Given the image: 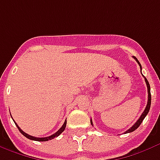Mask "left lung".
Instances as JSON below:
<instances>
[{
  "label": "left lung",
  "mask_w": 160,
  "mask_h": 160,
  "mask_svg": "<svg viewBox=\"0 0 160 160\" xmlns=\"http://www.w3.org/2000/svg\"><path fill=\"white\" fill-rule=\"evenodd\" d=\"M135 59H136V61L137 62V63L139 64V66H140V68L142 69V66H141V63L139 62V61L137 60V58H136V57H133ZM144 77V76H143ZM144 79H145V82H146L147 84V87H148V103H147V106H146V108H145V110L143 111V113H142V115H141V117L138 119V120H137V122L135 123L134 125L131 126V128L129 129V130H127V131H125V133H130V132H132V131H134L135 130H137L139 126H140L141 123L142 122V120L144 119V118L146 117V115L148 113V112H149V109H150V106H151V92H150V85L149 83H148V80L146 79V77H144ZM91 124L92 125V120L91 119Z\"/></svg>",
  "instance_id": "obj_1"
}]
</instances>
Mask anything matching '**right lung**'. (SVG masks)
<instances>
[{"instance_id":"1","label":"right lung","mask_w":160,"mask_h":160,"mask_svg":"<svg viewBox=\"0 0 160 160\" xmlns=\"http://www.w3.org/2000/svg\"><path fill=\"white\" fill-rule=\"evenodd\" d=\"M66 124H67V120H65L64 123H63V125H62V126L61 127V128L59 129L58 131H57L56 133H54L53 135H52V136H50V137H32V136H30V135L27 134V133H25L24 131H23L21 129H20V127L18 126V125L16 124V122H15V125H17L18 129L19 130V131L22 133V134L25 137H27L28 139H30V140H33V141H38V142H46V141H48V140H52V139H53V138H55V137H58L59 135L62 133V131H64L65 130V127H66Z\"/></svg>"}]
</instances>
